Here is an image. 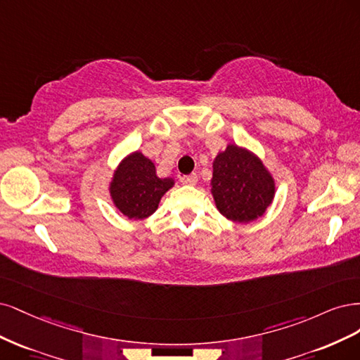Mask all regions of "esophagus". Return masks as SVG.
I'll use <instances>...</instances> for the list:
<instances>
[{"instance_id":"1","label":"esophagus","mask_w":360,"mask_h":360,"mask_svg":"<svg viewBox=\"0 0 360 360\" xmlns=\"http://www.w3.org/2000/svg\"><path fill=\"white\" fill-rule=\"evenodd\" d=\"M181 181L187 185H195L197 181H199V176H197L195 173H191V175H188V176H182Z\"/></svg>"}]
</instances>
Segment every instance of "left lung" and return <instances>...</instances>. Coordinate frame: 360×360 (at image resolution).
Listing matches in <instances>:
<instances>
[{
	"label": "left lung",
	"instance_id": "1",
	"mask_svg": "<svg viewBox=\"0 0 360 360\" xmlns=\"http://www.w3.org/2000/svg\"><path fill=\"white\" fill-rule=\"evenodd\" d=\"M210 185L219 214L240 224L263 217L276 191L272 173L260 157L235 143L214 158Z\"/></svg>",
	"mask_w": 360,
	"mask_h": 360
}]
</instances>
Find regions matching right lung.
<instances>
[{
	"mask_svg": "<svg viewBox=\"0 0 360 360\" xmlns=\"http://www.w3.org/2000/svg\"><path fill=\"white\" fill-rule=\"evenodd\" d=\"M173 185V178L157 176L153 160L141 150L124 157L109 181L113 206L129 219H145L153 215L158 203Z\"/></svg>",
	"mask_w": 360,
	"mask_h": 360,
	"instance_id": "right-lung-1",
	"label": "right lung"
}]
</instances>
